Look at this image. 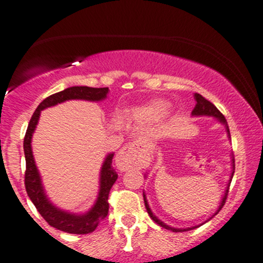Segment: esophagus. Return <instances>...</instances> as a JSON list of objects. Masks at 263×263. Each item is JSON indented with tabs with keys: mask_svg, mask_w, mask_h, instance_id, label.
Masks as SVG:
<instances>
[{
	"mask_svg": "<svg viewBox=\"0 0 263 263\" xmlns=\"http://www.w3.org/2000/svg\"><path fill=\"white\" fill-rule=\"evenodd\" d=\"M142 142L135 140L121 148L115 157L116 167L121 171H126L132 167L138 166L142 162Z\"/></svg>",
	"mask_w": 263,
	"mask_h": 263,
	"instance_id": "1",
	"label": "esophagus"
}]
</instances>
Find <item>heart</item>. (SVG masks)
<instances>
[{
  "label": "heart",
  "mask_w": 263,
  "mask_h": 263,
  "mask_svg": "<svg viewBox=\"0 0 263 263\" xmlns=\"http://www.w3.org/2000/svg\"><path fill=\"white\" fill-rule=\"evenodd\" d=\"M170 107H171V105L166 100L156 99L147 102V104L142 105L140 107H138L134 114L135 116L143 119V120L156 121L164 118L167 115V112L170 111Z\"/></svg>",
  "instance_id": "1"
}]
</instances>
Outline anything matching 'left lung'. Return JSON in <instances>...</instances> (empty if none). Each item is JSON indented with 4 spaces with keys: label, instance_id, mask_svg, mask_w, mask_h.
Here are the masks:
<instances>
[{
    "label": "left lung",
    "instance_id": "obj_1",
    "mask_svg": "<svg viewBox=\"0 0 263 263\" xmlns=\"http://www.w3.org/2000/svg\"><path fill=\"white\" fill-rule=\"evenodd\" d=\"M194 99H195V101H196V105H195V107H194V110H192L191 115H192V116H212V118H215L216 120L219 121V123L223 124L224 128H226L227 134H228V138H231V133H229L228 123H227V120H226V118H224V116H223V114L219 111V110L216 109L215 106H214L212 102L208 101V100L205 99V97H202L200 93H195V95H194ZM231 158H232V173H231V178H229V181H228V185H227V189H226V191H224V195H223V197H221V201H220V204H219V206H218V209H216V212L214 213L213 215L210 216L209 219H208V220H205V223H206V221H209L210 219L213 218V216H215L216 214L220 212L221 208H223V205L226 204L227 195H228V190H229V185H231L233 175H234V157L232 156ZM143 197H144L145 209H147L148 214H149V216L152 218V220H153L154 223L158 224V226L163 227V228L170 229V231H172V232H186V231H191V229H195V228H197V227L201 226V224H200V226L190 227V228H173V227L167 226L166 223H163V221H162V220H159V219L157 218L156 215H154L153 212H152L151 208H149V204H148L147 196H145L144 192H143ZM202 224H204V223H202Z\"/></svg>",
    "mask_w": 263,
    "mask_h": 263
}]
</instances>
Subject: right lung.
I'll return each mask as SVG.
<instances>
[{
    "instance_id": "obj_1",
    "label": "right lung",
    "mask_w": 263,
    "mask_h": 263,
    "mask_svg": "<svg viewBox=\"0 0 263 263\" xmlns=\"http://www.w3.org/2000/svg\"><path fill=\"white\" fill-rule=\"evenodd\" d=\"M109 87L93 88L87 86H73L66 90L57 92L51 95L40 102L36 107L35 112L32 114L30 123H29L28 130H26L25 138H24V153H25L26 161V172H25V189L28 192V196L30 197L32 204L40 213V215L48 221L49 226L53 228L59 229L62 232L71 233V234H87L93 232L100 224L102 219H105L109 213V192L110 189L118 180V173L115 172L112 167V157L114 153H109L105 157V161L101 166L100 171V183H99V194L95 204L88 212L77 214L67 212L55 206L48 197L43 186L42 177L37 171V167L35 164L34 156H32L31 139L37 123H39L40 112L47 107L55 106L69 100H85V101H102L107 97Z\"/></svg>"
}]
</instances>
